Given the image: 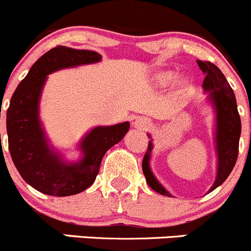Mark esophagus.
I'll return each instance as SVG.
<instances>
[{"instance_id":"1","label":"esophagus","mask_w":251,"mask_h":251,"mask_svg":"<svg viewBox=\"0 0 251 251\" xmlns=\"http://www.w3.org/2000/svg\"><path fill=\"white\" fill-rule=\"evenodd\" d=\"M150 121L146 117H136L133 122L134 128L138 129V130H146V129L150 128Z\"/></svg>"}]
</instances>
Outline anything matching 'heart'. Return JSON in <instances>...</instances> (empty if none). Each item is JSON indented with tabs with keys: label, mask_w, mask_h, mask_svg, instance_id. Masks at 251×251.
<instances>
[{
	"label": "heart",
	"mask_w": 251,
	"mask_h": 251,
	"mask_svg": "<svg viewBox=\"0 0 251 251\" xmlns=\"http://www.w3.org/2000/svg\"><path fill=\"white\" fill-rule=\"evenodd\" d=\"M175 78H176L175 72L172 71L160 72V73H157V75H156V83H157L158 85L166 86L168 85V84L172 83V81L175 80Z\"/></svg>",
	"instance_id": "obj_1"
}]
</instances>
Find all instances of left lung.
Returning a JSON list of instances; mask_svg holds the SVG:
<instances>
[{
  "instance_id": "left-lung-1",
  "label": "left lung",
  "mask_w": 251,
  "mask_h": 251,
  "mask_svg": "<svg viewBox=\"0 0 251 251\" xmlns=\"http://www.w3.org/2000/svg\"><path fill=\"white\" fill-rule=\"evenodd\" d=\"M199 68L205 74L202 89L207 94V102L215 112V128H213V143L216 151V179L209 192L220 187L232 172L238 158L239 138L242 133V122L237 108V100L232 88L226 80V76L211 62H202L198 59ZM149 140L148 151L143 160V172L149 187L158 194L173 197L157 180L150 167L151 151L153 149L152 138Z\"/></svg>"
}]
</instances>
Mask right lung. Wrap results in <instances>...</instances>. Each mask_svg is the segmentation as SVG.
<instances>
[{
	"label": "right lung",
	"instance_id": "right-lung-1",
	"mask_svg": "<svg viewBox=\"0 0 251 251\" xmlns=\"http://www.w3.org/2000/svg\"><path fill=\"white\" fill-rule=\"evenodd\" d=\"M101 57L90 50L51 49L31 66L12 96L7 110L9 152L22 178L40 193L69 197L88 189L95 182L103 155L128 133L129 122L95 126L76 145L80 157L68 161L52 145L41 123L40 100L47 75L98 63Z\"/></svg>",
	"mask_w": 251,
	"mask_h": 251
}]
</instances>
